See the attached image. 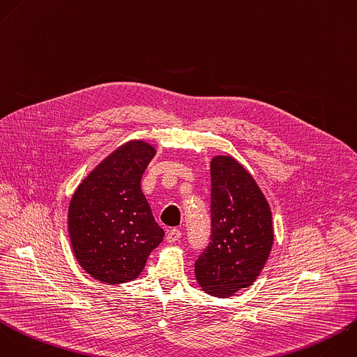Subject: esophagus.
<instances>
[{
  "label": "esophagus",
  "instance_id": "esophagus-1",
  "mask_svg": "<svg viewBox=\"0 0 357 357\" xmlns=\"http://www.w3.org/2000/svg\"><path fill=\"white\" fill-rule=\"evenodd\" d=\"M180 237H181V231H180L178 229H172V230L167 233L166 240H167V243L173 244V243L178 241V240H180Z\"/></svg>",
  "mask_w": 357,
  "mask_h": 357
}]
</instances>
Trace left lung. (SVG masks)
Returning a JSON list of instances; mask_svg holds the SVG:
<instances>
[{"label":"left lung","mask_w":357,"mask_h":357,"mask_svg":"<svg viewBox=\"0 0 357 357\" xmlns=\"http://www.w3.org/2000/svg\"><path fill=\"white\" fill-rule=\"evenodd\" d=\"M212 234L195 262V279L215 297L250 287L273 244L272 212L252 174L233 156L211 160Z\"/></svg>","instance_id":"8db88e82"}]
</instances>
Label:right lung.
<instances>
[{"instance_id":"right-lung-1","label":"right lung","mask_w":357,"mask_h":357,"mask_svg":"<svg viewBox=\"0 0 357 357\" xmlns=\"http://www.w3.org/2000/svg\"><path fill=\"white\" fill-rule=\"evenodd\" d=\"M156 148L131 139L107 155L77 187L68 206L73 252L105 284L137 279L165 237L141 190Z\"/></svg>"}]
</instances>
